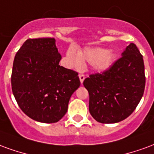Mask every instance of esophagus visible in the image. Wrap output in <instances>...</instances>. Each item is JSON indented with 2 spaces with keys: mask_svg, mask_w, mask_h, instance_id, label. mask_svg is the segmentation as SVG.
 Segmentation results:
<instances>
[{
  "mask_svg": "<svg viewBox=\"0 0 154 154\" xmlns=\"http://www.w3.org/2000/svg\"><path fill=\"white\" fill-rule=\"evenodd\" d=\"M79 80H80V82H81V83H83L85 79V75H84V74H79Z\"/></svg>",
  "mask_w": 154,
  "mask_h": 154,
  "instance_id": "34e87169",
  "label": "esophagus"
}]
</instances>
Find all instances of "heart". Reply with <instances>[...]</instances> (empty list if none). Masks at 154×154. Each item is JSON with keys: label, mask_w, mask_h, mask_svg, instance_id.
Here are the masks:
<instances>
[{"label": "heart", "mask_w": 154, "mask_h": 154, "mask_svg": "<svg viewBox=\"0 0 154 154\" xmlns=\"http://www.w3.org/2000/svg\"><path fill=\"white\" fill-rule=\"evenodd\" d=\"M115 55L112 51L99 48H85L76 53L73 48L67 51L68 62L74 68H79L83 64H93L94 69L99 72L106 71L112 65Z\"/></svg>", "instance_id": "heart-1"}]
</instances>
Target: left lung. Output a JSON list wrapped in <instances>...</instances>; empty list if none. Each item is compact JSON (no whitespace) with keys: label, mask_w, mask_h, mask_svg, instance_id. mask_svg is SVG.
<instances>
[{"label":"left lung","mask_w":154,"mask_h":154,"mask_svg":"<svg viewBox=\"0 0 154 154\" xmlns=\"http://www.w3.org/2000/svg\"><path fill=\"white\" fill-rule=\"evenodd\" d=\"M89 94V112L97 122H122L134 112L143 97L145 75L143 56L131 43L109 69L84 80Z\"/></svg>","instance_id":"left-lung-1"}]
</instances>
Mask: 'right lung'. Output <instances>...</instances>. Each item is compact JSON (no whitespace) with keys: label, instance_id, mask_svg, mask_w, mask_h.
I'll use <instances>...</instances> for the list:
<instances>
[{"label":"right lung","instance_id":"1","mask_svg":"<svg viewBox=\"0 0 154 154\" xmlns=\"http://www.w3.org/2000/svg\"><path fill=\"white\" fill-rule=\"evenodd\" d=\"M54 38H29L14 57L11 87L20 109L42 123H55L68 109L80 85L78 73L59 65Z\"/></svg>","mask_w":154,"mask_h":154}]
</instances>
